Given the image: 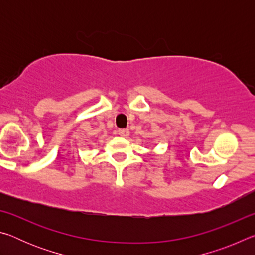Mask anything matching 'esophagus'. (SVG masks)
Returning <instances> with one entry per match:
<instances>
[{
    "mask_svg": "<svg viewBox=\"0 0 255 255\" xmlns=\"http://www.w3.org/2000/svg\"><path fill=\"white\" fill-rule=\"evenodd\" d=\"M118 135L122 137H128L129 136V130L128 129H118Z\"/></svg>",
    "mask_w": 255,
    "mask_h": 255,
    "instance_id": "34e87169",
    "label": "esophagus"
}]
</instances>
